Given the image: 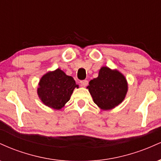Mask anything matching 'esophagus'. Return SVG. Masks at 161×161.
Returning a JSON list of instances; mask_svg holds the SVG:
<instances>
[{
    "label": "esophagus",
    "mask_w": 161,
    "mask_h": 161,
    "mask_svg": "<svg viewBox=\"0 0 161 161\" xmlns=\"http://www.w3.org/2000/svg\"><path fill=\"white\" fill-rule=\"evenodd\" d=\"M80 83H81V86H82V87H86L88 86V80H82V81H81Z\"/></svg>",
    "instance_id": "esophagus-1"
}]
</instances>
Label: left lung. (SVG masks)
<instances>
[{
	"instance_id": "8db88e82",
	"label": "left lung",
	"mask_w": 161,
	"mask_h": 161,
	"mask_svg": "<svg viewBox=\"0 0 161 161\" xmlns=\"http://www.w3.org/2000/svg\"><path fill=\"white\" fill-rule=\"evenodd\" d=\"M87 88L97 106L101 110H108L123 102L128 92V82L124 75L117 69L102 66L98 76L90 81Z\"/></svg>"
}]
</instances>
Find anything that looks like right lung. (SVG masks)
I'll use <instances>...</instances> for the list:
<instances>
[{"mask_svg":"<svg viewBox=\"0 0 161 161\" xmlns=\"http://www.w3.org/2000/svg\"><path fill=\"white\" fill-rule=\"evenodd\" d=\"M75 88H78L79 86L75 84L74 79L58 68L42 75L37 93L46 106L53 110H60L69 101Z\"/></svg>","mask_w":161,"mask_h":161,"instance_id":"obj_1","label":"right lung"}]
</instances>
